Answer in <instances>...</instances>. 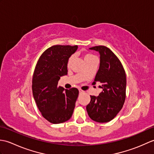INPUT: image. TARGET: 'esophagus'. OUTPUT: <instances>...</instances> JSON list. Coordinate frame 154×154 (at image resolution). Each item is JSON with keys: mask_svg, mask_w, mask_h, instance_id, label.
I'll return each instance as SVG.
<instances>
[{"mask_svg": "<svg viewBox=\"0 0 154 154\" xmlns=\"http://www.w3.org/2000/svg\"><path fill=\"white\" fill-rule=\"evenodd\" d=\"M79 93H83L85 92V91H82L81 89H79Z\"/></svg>", "mask_w": 154, "mask_h": 154, "instance_id": "obj_1", "label": "esophagus"}]
</instances>
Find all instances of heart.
<instances>
[{"label":"heart","instance_id":"b5f03b06","mask_svg":"<svg viewBox=\"0 0 154 154\" xmlns=\"http://www.w3.org/2000/svg\"><path fill=\"white\" fill-rule=\"evenodd\" d=\"M84 57H85V61H88L89 60H93V59L96 58V57L94 56V55L91 54H87L85 55ZM73 59H74L73 55H71V56L69 58L68 61H67V66L68 67L70 66L71 63H72V61H73Z\"/></svg>","mask_w":154,"mask_h":154}]
</instances>
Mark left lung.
<instances>
[{"mask_svg":"<svg viewBox=\"0 0 154 154\" xmlns=\"http://www.w3.org/2000/svg\"><path fill=\"white\" fill-rule=\"evenodd\" d=\"M99 52L100 65L93 85L101 83L99 96H91L87 105L88 115L97 122L112 120L122 109L126 98V77L122 65L109 48L103 45L90 48Z\"/></svg>","mask_w":154,"mask_h":154,"instance_id":"1","label":"left lung"}]
</instances>
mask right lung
Instances as JSON below:
<instances>
[{
	"mask_svg": "<svg viewBox=\"0 0 154 154\" xmlns=\"http://www.w3.org/2000/svg\"><path fill=\"white\" fill-rule=\"evenodd\" d=\"M77 45H54L45 50L35 66L32 93L42 116L52 124L70 119L79 94L76 88L58 87L60 77L67 74V61Z\"/></svg>",
	"mask_w": 154,
	"mask_h": 154,
	"instance_id": "add662e5",
	"label": "right lung"
}]
</instances>
